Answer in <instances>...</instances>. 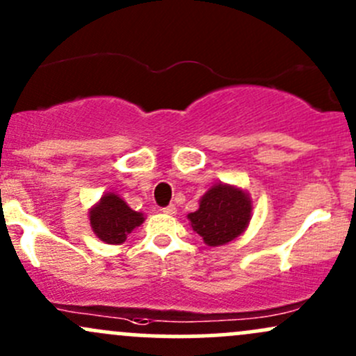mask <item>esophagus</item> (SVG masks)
Wrapping results in <instances>:
<instances>
[{
    "instance_id": "34e87169",
    "label": "esophagus",
    "mask_w": 356,
    "mask_h": 356,
    "mask_svg": "<svg viewBox=\"0 0 356 356\" xmlns=\"http://www.w3.org/2000/svg\"><path fill=\"white\" fill-rule=\"evenodd\" d=\"M162 213H165V214H170V216H172V214H175V213H177V208H175L174 204H169V206H165V208L162 209Z\"/></svg>"
}]
</instances>
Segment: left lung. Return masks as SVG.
<instances>
[{"label":"left lung","mask_w":356,"mask_h":356,"mask_svg":"<svg viewBox=\"0 0 356 356\" xmlns=\"http://www.w3.org/2000/svg\"><path fill=\"white\" fill-rule=\"evenodd\" d=\"M191 226L208 247L233 241L252 220V199L247 191L228 184H214L199 201V209L187 214Z\"/></svg>","instance_id":"1"}]
</instances>
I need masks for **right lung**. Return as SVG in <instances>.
<instances>
[{"instance_id": "obj_1", "label": "right lung", "mask_w": 356, "mask_h": 356, "mask_svg": "<svg viewBox=\"0 0 356 356\" xmlns=\"http://www.w3.org/2000/svg\"><path fill=\"white\" fill-rule=\"evenodd\" d=\"M143 214L136 213L118 194L106 193L89 211L92 232L108 245H120L143 222Z\"/></svg>"}]
</instances>
